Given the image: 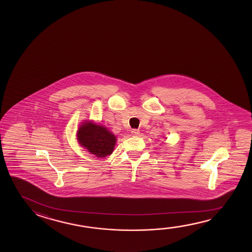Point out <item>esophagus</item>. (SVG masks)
Instances as JSON below:
<instances>
[{
    "label": "esophagus",
    "mask_w": 252,
    "mask_h": 252,
    "mask_svg": "<svg viewBox=\"0 0 252 252\" xmlns=\"http://www.w3.org/2000/svg\"><path fill=\"white\" fill-rule=\"evenodd\" d=\"M131 132H132V136H138L140 134V131L137 130V129H133Z\"/></svg>",
    "instance_id": "1"
}]
</instances>
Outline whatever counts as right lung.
Here are the masks:
<instances>
[{
    "mask_svg": "<svg viewBox=\"0 0 252 252\" xmlns=\"http://www.w3.org/2000/svg\"><path fill=\"white\" fill-rule=\"evenodd\" d=\"M79 144L96 157H106L115 147L116 136L107 128L92 121H84L77 131Z\"/></svg>",
    "mask_w": 252,
    "mask_h": 252,
    "instance_id": "add662e5",
    "label": "right lung"
}]
</instances>
